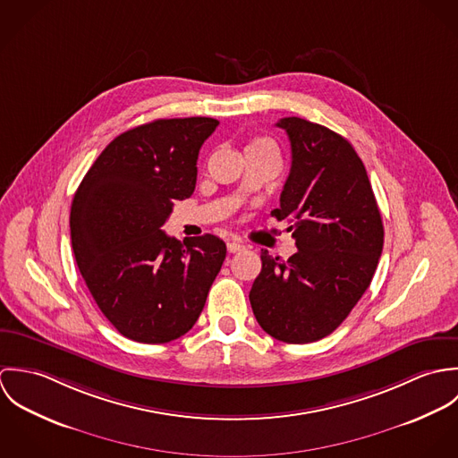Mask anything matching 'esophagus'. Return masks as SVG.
Returning <instances> with one entry per match:
<instances>
[{"mask_svg":"<svg viewBox=\"0 0 458 458\" xmlns=\"http://www.w3.org/2000/svg\"><path fill=\"white\" fill-rule=\"evenodd\" d=\"M243 249H245V245L240 243V242H229V243H227V252H229V254H236V252H240V250H243Z\"/></svg>","mask_w":458,"mask_h":458,"instance_id":"esophagus-1","label":"esophagus"}]
</instances>
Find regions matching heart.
Wrapping results in <instances>:
<instances>
[{
    "label": "heart",
    "instance_id": "obj_1",
    "mask_svg": "<svg viewBox=\"0 0 458 458\" xmlns=\"http://www.w3.org/2000/svg\"><path fill=\"white\" fill-rule=\"evenodd\" d=\"M250 146H273V142L269 139H266V137H259Z\"/></svg>",
    "mask_w": 458,
    "mask_h": 458
}]
</instances>
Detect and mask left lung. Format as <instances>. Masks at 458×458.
<instances>
[{"mask_svg": "<svg viewBox=\"0 0 458 458\" xmlns=\"http://www.w3.org/2000/svg\"><path fill=\"white\" fill-rule=\"evenodd\" d=\"M276 127L289 135L293 162L271 216L291 222L298 252L282 261L262 250L249 298L267 335L309 344L340 327L369 289L385 229L365 165L347 139L296 116Z\"/></svg>", "mask_w": 458, "mask_h": 458, "instance_id": "1", "label": "left lung"}]
</instances>
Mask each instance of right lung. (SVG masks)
I'll return each mask as SVG.
<instances>
[{
    "instance_id": "obj_1",
    "label": "right lung",
    "mask_w": 458,
    "mask_h": 458,
    "mask_svg": "<svg viewBox=\"0 0 458 458\" xmlns=\"http://www.w3.org/2000/svg\"><path fill=\"white\" fill-rule=\"evenodd\" d=\"M213 118L155 120L120 133L82 178L70 209L72 249L102 314L123 336L165 344L196 325L225 259L204 234L167 236L174 200L192 196Z\"/></svg>"
}]
</instances>
